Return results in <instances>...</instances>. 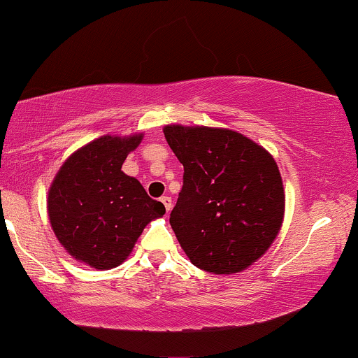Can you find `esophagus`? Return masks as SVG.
Here are the masks:
<instances>
[{
	"label": "esophagus",
	"instance_id": "1",
	"mask_svg": "<svg viewBox=\"0 0 358 358\" xmlns=\"http://www.w3.org/2000/svg\"><path fill=\"white\" fill-rule=\"evenodd\" d=\"M162 203L165 205V210L170 211L171 206H173V201H171V196H162Z\"/></svg>",
	"mask_w": 358,
	"mask_h": 358
}]
</instances>
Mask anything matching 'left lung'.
Listing matches in <instances>:
<instances>
[{
    "label": "left lung",
    "mask_w": 358,
    "mask_h": 358,
    "mask_svg": "<svg viewBox=\"0 0 358 358\" xmlns=\"http://www.w3.org/2000/svg\"><path fill=\"white\" fill-rule=\"evenodd\" d=\"M164 134L185 169L170 215L185 255L211 274L248 269L284 221L286 194L273 155L229 129L170 124Z\"/></svg>",
    "instance_id": "8db88e82"
}]
</instances>
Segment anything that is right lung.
I'll use <instances>...</instances> for the list:
<instances>
[{"label":"right lung","instance_id":"obj_1","mask_svg":"<svg viewBox=\"0 0 358 358\" xmlns=\"http://www.w3.org/2000/svg\"><path fill=\"white\" fill-rule=\"evenodd\" d=\"M143 134L102 135L66 158L48 192V216L57 241L94 269L120 266L143 228L165 215L137 178L122 171Z\"/></svg>","mask_w":358,"mask_h":358}]
</instances>
